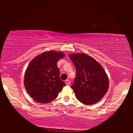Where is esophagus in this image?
Instances as JSON below:
<instances>
[{"instance_id": "34e87169", "label": "esophagus", "mask_w": 133, "mask_h": 133, "mask_svg": "<svg viewBox=\"0 0 133 133\" xmlns=\"http://www.w3.org/2000/svg\"><path fill=\"white\" fill-rule=\"evenodd\" d=\"M65 82V83H66V85H70V81H69V80H66Z\"/></svg>"}]
</instances>
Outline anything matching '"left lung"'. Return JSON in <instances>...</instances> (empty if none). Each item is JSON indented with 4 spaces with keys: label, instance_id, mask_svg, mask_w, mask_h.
<instances>
[{
    "label": "left lung",
    "instance_id": "obj_1",
    "mask_svg": "<svg viewBox=\"0 0 133 133\" xmlns=\"http://www.w3.org/2000/svg\"><path fill=\"white\" fill-rule=\"evenodd\" d=\"M76 69V76L71 88L77 100L85 105L94 104L108 91V76L102 66L85 53L69 55Z\"/></svg>",
    "mask_w": 133,
    "mask_h": 133
}]
</instances>
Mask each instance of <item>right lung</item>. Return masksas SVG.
Here are the masks:
<instances>
[{"mask_svg":"<svg viewBox=\"0 0 133 133\" xmlns=\"http://www.w3.org/2000/svg\"><path fill=\"white\" fill-rule=\"evenodd\" d=\"M65 56L61 51H48L30 62L24 76V85L30 97L38 103H47L57 97L65 86L60 79L57 66L59 60Z\"/></svg>","mask_w":133,"mask_h":133,"instance_id":"right-lung-1","label":"right lung"}]
</instances>
